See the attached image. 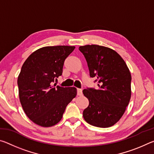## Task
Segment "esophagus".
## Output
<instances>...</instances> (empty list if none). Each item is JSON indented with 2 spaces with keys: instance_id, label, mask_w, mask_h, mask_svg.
<instances>
[{
  "instance_id": "obj_1",
  "label": "esophagus",
  "mask_w": 154,
  "mask_h": 154,
  "mask_svg": "<svg viewBox=\"0 0 154 154\" xmlns=\"http://www.w3.org/2000/svg\"><path fill=\"white\" fill-rule=\"evenodd\" d=\"M77 93L78 96H81L82 95V90L79 89V88H77Z\"/></svg>"
}]
</instances>
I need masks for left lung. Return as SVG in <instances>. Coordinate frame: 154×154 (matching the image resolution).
<instances>
[{
    "mask_svg": "<svg viewBox=\"0 0 154 154\" xmlns=\"http://www.w3.org/2000/svg\"><path fill=\"white\" fill-rule=\"evenodd\" d=\"M79 49L87 61L90 77L95 78L98 86L83 90L89 100L83 118L94 126H112L123 116L131 97L128 68L122 57L109 48L87 45Z\"/></svg>",
    "mask_w": 154,
    "mask_h": 154,
    "instance_id": "1",
    "label": "left lung"
}]
</instances>
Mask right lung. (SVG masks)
Instances as JSON below:
<instances>
[{
    "mask_svg": "<svg viewBox=\"0 0 154 154\" xmlns=\"http://www.w3.org/2000/svg\"><path fill=\"white\" fill-rule=\"evenodd\" d=\"M75 47H44L30 55L17 79L21 105L28 118L43 127L61 120L66 106L77 95L74 87L63 88L54 83L62 75L65 59Z\"/></svg>",
    "mask_w": 154,
    "mask_h": 154,
    "instance_id": "add662e5",
    "label": "right lung"
}]
</instances>
